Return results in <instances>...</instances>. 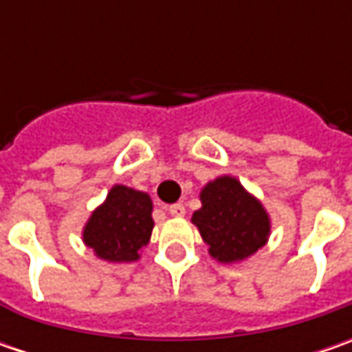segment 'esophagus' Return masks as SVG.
I'll list each match as a JSON object with an SVG mask.
<instances>
[{"instance_id":"1","label":"esophagus","mask_w":352,"mask_h":352,"mask_svg":"<svg viewBox=\"0 0 352 352\" xmlns=\"http://www.w3.org/2000/svg\"><path fill=\"white\" fill-rule=\"evenodd\" d=\"M168 213L172 217H184L186 215V208H184L182 204H174V206H170Z\"/></svg>"}]
</instances>
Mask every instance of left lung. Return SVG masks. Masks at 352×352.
<instances>
[{"mask_svg": "<svg viewBox=\"0 0 352 352\" xmlns=\"http://www.w3.org/2000/svg\"><path fill=\"white\" fill-rule=\"evenodd\" d=\"M201 208L192 223L219 263H239L263 249L270 235V217L263 204L233 176H219L199 194Z\"/></svg>", "mask_w": 352, "mask_h": 352, "instance_id": "obj_1", "label": "left lung"}]
</instances>
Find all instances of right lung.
I'll return each mask as SVG.
<instances>
[{
    "mask_svg": "<svg viewBox=\"0 0 352 352\" xmlns=\"http://www.w3.org/2000/svg\"><path fill=\"white\" fill-rule=\"evenodd\" d=\"M153 201L148 194L117 184L84 227V243L102 261L133 263L153 233Z\"/></svg>",
    "mask_w": 352,
    "mask_h": 352,
    "instance_id": "1",
    "label": "right lung"
}]
</instances>
